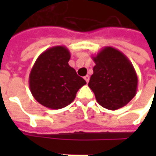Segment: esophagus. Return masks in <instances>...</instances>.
<instances>
[{
    "label": "esophagus",
    "mask_w": 156,
    "mask_h": 156,
    "mask_svg": "<svg viewBox=\"0 0 156 156\" xmlns=\"http://www.w3.org/2000/svg\"><path fill=\"white\" fill-rule=\"evenodd\" d=\"M83 78L85 79V81L87 82V83H88V81H89V76H88V75H86Z\"/></svg>",
    "instance_id": "esophagus-1"
}]
</instances>
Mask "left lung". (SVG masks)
Listing matches in <instances>:
<instances>
[{"label":"left lung","mask_w":156,"mask_h":156,"mask_svg":"<svg viewBox=\"0 0 156 156\" xmlns=\"http://www.w3.org/2000/svg\"><path fill=\"white\" fill-rule=\"evenodd\" d=\"M94 73L88 87L102 107L116 110L134 98L138 77L134 66L125 55L112 47H105L93 57Z\"/></svg>","instance_id":"obj_1"}]
</instances>
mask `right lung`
Returning a JSON list of instances; mask_svg holds the SVG:
<instances>
[{
    "mask_svg": "<svg viewBox=\"0 0 156 156\" xmlns=\"http://www.w3.org/2000/svg\"><path fill=\"white\" fill-rule=\"evenodd\" d=\"M70 57L66 47L56 46L47 49L36 60L29 75V87L40 105L51 109L64 108L86 84L68 64Z\"/></svg>",
    "mask_w": 156,
    "mask_h": 156,
    "instance_id": "right-lung-1",
    "label": "right lung"
}]
</instances>
